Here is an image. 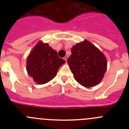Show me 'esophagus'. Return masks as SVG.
Segmentation results:
<instances>
[{
	"instance_id": "1",
	"label": "esophagus",
	"mask_w": 129,
	"mask_h": 129,
	"mask_svg": "<svg viewBox=\"0 0 129 129\" xmlns=\"http://www.w3.org/2000/svg\"><path fill=\"white\" fill-rule=\"evenodd\" d=\"M64 58V60H66V62H67V58H68V56H67V55H66V56L64 57V58Z\"/></svg>"
}]
</instances>
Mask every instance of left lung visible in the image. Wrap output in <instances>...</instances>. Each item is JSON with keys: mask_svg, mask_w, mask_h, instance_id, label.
Wrapping results in <instances>:
<instances>
[{"mask_svg": "<svg viewBox=\"0 0 129 129\" xmlns=\"http://www.w3.org/2000/svg\"><path fill=\"white\" fill-rule=\"evenodd\" d=\"M71 52L67 62L75 80L85 87L99 84L107 66L102 52L88 40L73 46Z\"/></svg>", "mask_w": 129, "mask_h": 129, "instance_id": "1", "label": "left lung"}]
</instances>
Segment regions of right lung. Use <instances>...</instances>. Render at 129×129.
<instances>
[{
    "mask_svg": "<svg viewBox=\"0 0 129 129\" xmlns=\"http://www.w3.org/2000/svg\"><path fill=\"white\" fill-rule=\"evenodd\" d=\"M65 62L48 44L39 42L27 57V71L36 83L44 84L55 76Z\"/></svg>",
    "mask_w": 129,
    "mask_h": 129,
    "instance_id": "right-lung-1",
    "label": "right lung"
}]
</instances>
